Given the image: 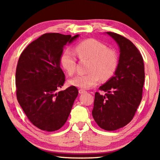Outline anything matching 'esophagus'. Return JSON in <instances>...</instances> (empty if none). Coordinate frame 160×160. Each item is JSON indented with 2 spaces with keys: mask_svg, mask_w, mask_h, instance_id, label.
I'll use <instances>...</instances> for the list:
<instances>
[{
  "mask_svg": "<svg viewBox=\"0 0 160 160\" xmlns=\"http://www.w3.org/2000/svg\"><path fill=\"white\" fill-rule=\"evenodd\" d=\"M86 91L85 90H82V89H80L79 90V93L80 94H83V93H85Z\"/></svg>",
  "mask_w": 160,
  "mask_h": 160,
  "instance_id": "obj_1",
  "label": "esophagus"
}]
</instances>
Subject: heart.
I'll return each instance as SVG.
<instances>
[{
    "label": "heart",
    "instance_id": "1",
    "mask_svg": "<svg viewBox=\"0 0 160 160\" xmlns=\"http://www.w3.org/2000/svg\"><path fill=\"white\" fill-rule=\"evenodd\" d=\"M75 51L81 60H90L87 74L79 75L70 80L75 87L88 89L100 81L107 80L112 76L118 65V55L115 50L108 48L98 40L89 38L82 40L75 46ZM76 55L70 49H65L60 58V63L69 75L76 70Z\"/></svg>",
    "mask_w": 160,
    "mask_h": 160
}]
</instances>
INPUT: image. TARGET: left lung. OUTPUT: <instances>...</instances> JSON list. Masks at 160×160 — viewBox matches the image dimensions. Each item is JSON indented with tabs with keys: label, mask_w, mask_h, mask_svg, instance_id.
Listing matches in <instances>:
<instances>
[{
	"label": "left lung",
	"mask_w": 160,
	"mask_h": 160,
	"mask_svg": "<svg viewBox=\"0 0 160 160\" xmlns=\"http://www.w3.org/2000/svg\"><path fill=\"white\" fill-rule=\"evenodd\" d=\"M108 35L115 40L120 49L115 75L95 92L92 117L103 130L113 131L123 128L132 120L141 102L144 82L143 58L130 40L112 32Z\"/></svg>",
	"instance_id": "8db88e82"
}]
</instances>
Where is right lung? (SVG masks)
Instances as JSON below:
<instances>
[{
  "label": "right lung",
  "mask_w": 160,
  "mask_h": 160,
  "mask_svg": "<svg viewBox=\"0 0 160 160\" xmlns=\"http://www.w3.org/2000/svg\"><path fill=\"white\" fill-rule=\"evenodd\" d=\"M79 37L45 33L22 51L16 72L17 100L32 124L53 132L66 122L78 90L70 86L57 92L65 82L60 68L63 48Z\"/></svg>",
  "instance_id": "obj_1"
}]
</instances>
